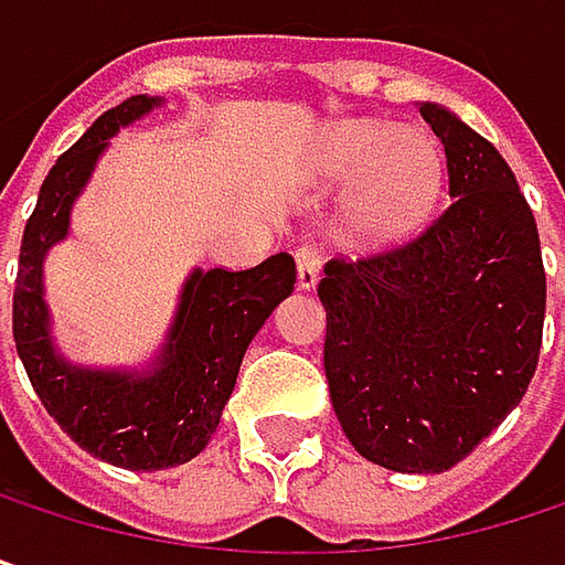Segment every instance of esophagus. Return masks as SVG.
<instances>
[{"mask_svg":"<svg viewBox=\"0 0 565 565\" xmlns=\"http://www.w3.org/2000/svg\"><path fill=\"white\" fill-rule=\"evenodd\" d=\"M294 262H297V287L300 290H313L317 278H320V252L310 248V245H300L294 252Z\"/></svg>","mask_w":565,"mask_h":565,"instance_id":"obj_1","label":"esophagus"}]
</instances>
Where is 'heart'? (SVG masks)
I'll return each instance as SVG.
<instances>
[{"label": "heart", "instance_id": "b5f03b06", "mask_svg": "<svg viewBox=\"0 0 565 565\" xmlns=\"http://www.w3.org/2000/svg\"><path fill=\"white\" fill-rule=\"evenodd\" d=\"M317 172L333 189H350L347 235L383 248L408 238L438 205L445 150L425 130L383 120H340L327 130Z\"/></svg>", "mask_w": 565, "mask_h": 565}]
</instances>
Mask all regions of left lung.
Listing matches in <instances>:
<instances>
[{"mask_svg": "<svg viewBox=\"0 0 565 565\" xmlns=\"http://www.w3.org/2000/svg\"><path fill=\"white\" fill-rule=\"evenodd\" d=\"M445 143L455 202L415 242L327 262L323 370L350 445L402 475L468 458L523 398L543 340L546 275L508 160L441 104H418Z\"/></svg>", "mask_w": 565, "mask_h": 565, "instance_id": "1", "label": "left lung"}]
</instances>
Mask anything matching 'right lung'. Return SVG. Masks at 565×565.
<instances>
[{"label":"right lung","instance_id":"right-lung-1","mask_svg":"<svg viewBox=\"0 0 565 565\" xmlns=\"http://www.w3.org/2000/svg\"><path fill=\"white\" fill-rule=\"evenodd\" d=\"M163 104L150 94L127 97L57 157L22 235L12 297L15 350L42 405L84 451L127 471L175 468L209 445L248 343L297 281L294 258L284 252L248 271L192 268L170 330L147 366L97 370L71 363L57 350L45 300V258L67 238L71 209L110 137Z\"/></svg>","mask_w":565,"mask_h":565}]
</instances>
